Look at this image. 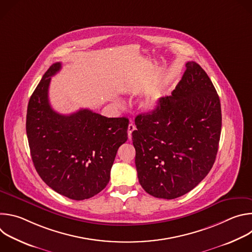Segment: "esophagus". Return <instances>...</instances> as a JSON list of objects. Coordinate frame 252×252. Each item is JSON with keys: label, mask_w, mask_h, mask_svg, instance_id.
Instances as JSON below:
<instances>
[{"label": "esophagus", "mask_w": 252, "mask_h": 252, "mask_svg": "<svg viewBox=\"0 0 252 252\" xmlns=\"http://www.w3.org/2000/svg\"><path fill=\"white\" fill-rule=\"evenodd\" d=\"M133 130H135V126H134L133 124L130 123V124L128 125V126H127V136H128L129 139L131 138V133H132Z\"/></svg>", "instance_id": "esophagus-1"}]
</instances>
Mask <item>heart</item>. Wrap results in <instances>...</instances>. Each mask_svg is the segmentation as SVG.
<instances>
[{
    "instance_id": "obj_1",
    "label": "heart",
    "mask_w": 252,
    "mask_h": 252,
    "mask_svg": "<svg viewBox=\"0 0 252 252\" xmlns=\"http://www.w3.org/2000/svg\"><path fill=\"white\" fill-rule=\"evenodd\" d=\"M159 98H160V94L158 92L148 95L140 103V107L142 109V111H145L147 113L154 112L159 103Z\"/></svg>"
}]
</instances>
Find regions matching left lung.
<instances>
[{
  "mask_svg": "<svg viewBox=\"0 0 252 252\" xmlns=\"http://www.w3.org/2000/svg\"><path fill=\"white\" fill-rule=\"evenodd\" d=\"M186 66L171 95L159 98L154 112L138 115L131 133L138 182L158 198L173 199L193 189L219 150L220 96L198 63Z\"/></svg>",
  "mask_w": 252,
  "mask_h": 252,
  "instance_id": "8db88e82",
  "label": "left lung"
}]
</instances>
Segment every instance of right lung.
Listing matches in <instances>:
<instances>
[{
	"label": "right lung",
	"mask_w": 252,
	"mask_h": 252,
	"mask_svg": "<svg viewBox=\"0 0 252 252\" xmlns=\"http://www.w3.org/2000/svg\"><path fill=\"white\" fill-rule=\"evenodd\" d=\"M55 63L43 76L28 104L26 129L35 170L52 189L75 200L93 197L110 182L119 148L127 139L128 120L106 118L88 109L67 116L49 101Z\"/></svg>",
	"instance_id": "add662e5"
}]
</instances>
